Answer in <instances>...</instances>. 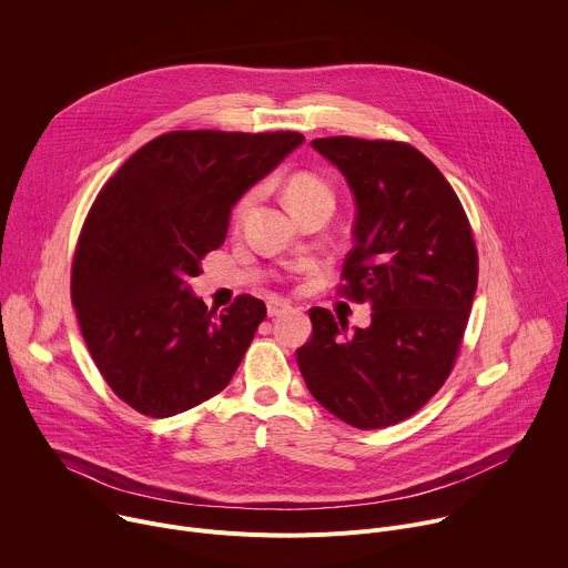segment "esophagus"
<instances>
[{
  "mask_svg": "<svg viewBox=\"0 0 568 568\" xmlns=\"http://www.w3.org/2000/svg\"><path fill=\"white\" fill-rule=\"evenodd\" d=\"M290 310H292V305L287 301H283V298H270L267 301V314L270 316H281V314H285Z\"/></svg>",
  "mask_w": 568,
  "mask_h": 568,
  "instance_id": "esophagus-1",
  "label": "esophagus"
}]
</instances>
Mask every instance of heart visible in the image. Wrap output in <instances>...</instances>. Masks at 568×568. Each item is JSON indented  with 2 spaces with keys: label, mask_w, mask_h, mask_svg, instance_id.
Wrapping results in <instances>:
<instances>
[{
  "label": "heart",
  "mask_w": 568,
  "mask_h": 568,
  "mask_svg": "<svg viewBox=\"0 0 568 568\" xmlns=\"http://www.w3.org/2000/svg\"><path fill=\"white\" fill-rule=\"evenodd\" d=\"M318 197H331V200H333L331 186H328L326 182H323L321 178H316V175H312V173H298V175L290 178V182H287V186H285V200H287L290 209H292L294 204L310 202V200H318ZM252 202H254V195L242 197L240 204L235 206L233 217H235V220L245 217V213L250 211Z\"/></svg>",
  "instance_id": "heart-1"
}]
</instances>
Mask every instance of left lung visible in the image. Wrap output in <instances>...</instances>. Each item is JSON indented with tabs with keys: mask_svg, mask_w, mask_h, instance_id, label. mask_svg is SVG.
<instances>
[{
	"mask_svg": "<svg viewBox=\"0 0 568 568\" xmlns=\"http://www.w3.org/2000/svg\"><path fill=\"white\" fill-rule=\"evenodd\" d=\"M346 178L355 200L348 298L371 305V326L312 307L301 375L339 420L359 429L414 416L447 379L469 318L478 258L465 211L432 161L409 143L353 136L310 143Z\"/></svg>",
	"mask_w": 568,
	"mask_h": 568,
	"instance_id": "1",
	"label": "left lung"
}]
</instances>
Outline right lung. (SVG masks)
<instances>
[{
	"label": "right lung",
	"mask_w": 568,
	"mask_h": 568,
	"mask_svg": "<svg viewBox=\"0 0 568 568\" xmlns=\"http://www.w3.org/2000/svg\"><path fill=\"white\" fill-rule=\"evenodd\" d=\"M303 141L298 132H169L99 193L78 240L71 298L94 364L136 412L171 418L231 382L267 307L242 294L217 314L191 278L224 242L237 200Z\"/></svg>",
	"instance_id": "obj_1"
}]
</instances>
